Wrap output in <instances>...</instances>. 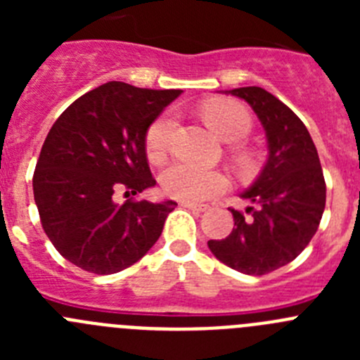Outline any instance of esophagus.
<instances>
[{"mask_svg": "<svg viewBox=\"0 0 360 360\" xmlns=\"http://www.w3.org/2000/svg\"><path fill=\"white\" fill-rule=\"evenodd\" d=\"M184 209H189V211H195V212H203L207 211V205H198V203H193V202H180Z\"/></svg>", "mask_w": 360, "mask_h": 360, "instance_id": "obj_1", "label": "esophagus"}]
</instances>
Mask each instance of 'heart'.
<instances>
[{"mask_svg": "<svg viewBox=\"0 0 360 360\" xmlns=\"http://www.w3.org/2000/svg\"><path fill=\"white\" fill-rule=\"evenodd\" d=\"M202 115L209 128L225 142H241L250 133L252 117L243 104L231 98H212L202 104ZM174 129V115L164 113L146 131V155L160 162L165 157ZM165 195L182 202H207L227 189V178L219 171L205 169L187 162H173L160 174Z\"/></svg>", "mask_w": 360, "mask_h": 360, "instance_id": "1", "label": "heart"}]
</instances>
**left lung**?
<instances>
[{"label": "left lung", "mask_w": 360, "mask_h": 360, "mask_svg": "<svg viewBox=\"0 0 360 360\" xmlns=\"http://www.w3.org/2000/svg\"><path fill=\"white\" fill-rule=\"evenodd\" d=\"M262 122L269 158L256 182L241 193L252 205L231 209L234 229L209 240L211 252L241 274L263 276L303 252L316 234L326 203L319 155L307 126L278 97L259 86L234 88Z\"/></svg>", "instance_id": "left-lung-1"}]
</instances>
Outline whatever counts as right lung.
Returning <instances> with one entry per match:
<instances>
[{"label":"right lung","mask_w":360,"mask_h":360,"mask_svg":"<svg viewBox=\"0 0 360 360\" xmlns=\"http://www.w3.org/2000/svg\"><path fill=\"white\" fill-rule=\"evenodd\" d=\"M180 90L111 81L73 101L53 122L34 173L41 225L57 252L94 274H115L148 254L176 202L126 200L155 186L146 131Z\"/></svg>","instance_id":"right-lung-1"}]
</instances>
